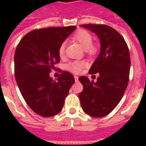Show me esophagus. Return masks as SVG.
<instances>
[{
  "label": "esophagus",
  "mask_w": 146,
  "mask_h": 146,
  "mask_svg": "<svg viewBox=\"0 0 146 146\" xmlns=\"http://www.w3.org/2000/svg\"><path fill=\"white\" fill-rule=\"evenodd\" d=\"M74 79H75V81H78V76H74Z\"/></svg>",
  "instance_id": "34e87169"
}]
</instances>
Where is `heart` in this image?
<instances>
[{"label": "heart", "mask_w": 146, "mask_h": 146, "mask_svg": "<svg viewBox=\"0 0 146 146\" xmlns=\"http://www.w3.org/2000/svg\"><path fill=\"white\" fill-rule=\"evenodd\" d=\"M73 38L75 41L79 43L81 45V47L84 49L85 52L88 55L92 56L97 53V51H98L97 46L92 43L93 36L88 31L85 30H78L74 33ZM65 49H66V44L62 43L58 48V54L60 57L63 56ZM84 66H85V62L83 61H73L67 64L66 68L67 70H69L72 73H78L84 69Z\"/></svg>", "instance_id": "obj_1"}]
</instances>
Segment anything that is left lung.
Instances as JSON below:
<instances>
[{"instance_id":"obj_1","label":"left lung","mask_w":146,"mask_h":146,"mask_svg":"<svg viewBox=\"0 0 146 146\" xmlns=\"http://www.w3.org/2000/svg\"><path fill=\"white\" fill-rule=\"evenodd\" d=\"M81 27L95 33L100 40L101 50L89 70L98 73L97 81L87 76L79 80L84 89L79 94L83 110L93 117H102L118 105L129 81L131 58L124 39L116 30L102 24H84Z\"/></svg>"}]
</instances>
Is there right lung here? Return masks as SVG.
Returning a JSON list of instances; mask_svg holds the SVG:
<instances>
[{"label": "right lung", "mask_w": 146, "mask_h": 146, "mask_svg": "<svg viewBox=\"0 0 146 146\" xmlns=\"http://www.w3.org/2000/svg\"><path fill=\"white\" fill-rule=\"evenodd\" d=\"M76 27H48L30 31L21 39L15 52V76L27 105L43 117L60 112L73 76L62 71L57 81L49 74L60 62L58 48Z\"/></svg>", "instance_id": "obj_1"}]
</instances>
